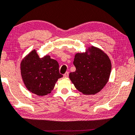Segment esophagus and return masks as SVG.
I'll list each match as a JSON object with an SVG mask.
<instances>
[{"mask_svg":"<svg viewBox=\"0 0 135 135\" xmlns=\"http://www.w3.org/2000/svg\"><path fill=\"white\" fill-rule=\"evenodd\" d=\"M68 74H69V73H68V71H67L66 72V73L64 74V77H65V78H67V77H68Z\"/></svg>","mask_w":135,"mask_h":135,"instance_id":"1","label":"esophagus"}]
</instances>
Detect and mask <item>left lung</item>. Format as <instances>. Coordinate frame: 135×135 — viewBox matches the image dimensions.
<instances>
[{"label":"left lung","mask_w":135,"mask_h":135,"mask_svg":"<svg viewBox=\"0 0 135 135\" xmlns=\"http://www.w3.org/2000/svg\"><path fill=\"white\" fill-rule=\"evenodd\" d=\"M76 71L69 78L78 91L86 95L95 94L105 87L110 78L112 63L100 48L91 46L74 56Z\"/></svg>","instance_id":"8db88e82"}]
</instances>
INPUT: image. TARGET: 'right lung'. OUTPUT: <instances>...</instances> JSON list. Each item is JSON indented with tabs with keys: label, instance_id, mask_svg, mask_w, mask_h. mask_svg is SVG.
Masks as SVG:
<instances>
[{
	"label": "right lung",
	"instance_id": "obj_1",
	"mask_svg": "<svg viewBox=\"0 0 135 135\" xmlns=\"http://www.w3.org/2000/svg\"><path fill=\"white\" fill-rule=\"evenodd\" d=\"M21 73L27 90L38 96H45L54 89L56 82L62 78L59 64L49 55L39 57L36 50L22 60Z\"/></svg>",
	"mask_w": 135,
	"mask_h": 135
}]
</instances>
